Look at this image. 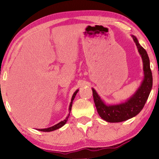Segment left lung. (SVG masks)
I'll use <instances>...</instances> for the list:
<instances>
[{"label":"left lung","mask_w":159,"mask_h":159,"mask_svg":"<svg viewBox=\"0 0 159 159\" xmlns=\"http://www.w3.org/2000/svg\"><path fill=\"white\" fill-rule=\"evenodd\" d=\"M142 58L144 77L137 90L125 101L119 103L106 104L92 88L93 100L99 116L108 122H121L135 116L141 111L146 103L153 86V77L150 60L145 50L141 46L135 36L131 35Z\"/></svg>","instance_id":"1"}]
</instances>
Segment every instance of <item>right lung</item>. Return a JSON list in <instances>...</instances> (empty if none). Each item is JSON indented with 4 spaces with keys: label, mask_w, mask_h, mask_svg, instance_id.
<instances>
[{
    "label": "right lung",
    "mask_w": 159,
    "mask_h": 159,
    "mask_svg": "<svg viewBox=\"0 0 159 159\" xmlns=\"http://www.w3.org/2000/svg\"><path fill=\"white\" fill-rule=\"evenodd\" d=\"M78 91H79V90H78V89H77V90H76L75 93H74L72 97H71V100L70 104H69V114L67 115V116L66 117V119H65L64 121H60L59 123L56 124V125H55L54 126H52V127H51L45 128V129H38V130H39V131H41V132H51V131H54V130L58 129H59V128L62 127L63 126H64L65 124L66 123L67 120H68V119H69V115H70L71 110V106H72L73 100L75 99V98L76 96V95H77V93H78Z\"/></svg>",
    "instance_id": "1"
}]
</instances>
